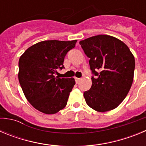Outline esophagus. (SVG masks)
Here are the masks:
<instances>
[{
  "instance_id": "1",
  "label": "esophagus",
  "mask_w": 146,
  "mask_h": 146,
  "mask_svg": "<svg viewBox=\"0 0 146 146\" xmlns=\"http://www.w3.org/2000/svg\"><path fill=\"white\" fill-rule=\"evenodd\" d=\"M81 80V78H78V77H75V82L76 83H79Z\"/></svg>"
}]
</instances>
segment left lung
<instances>
[{
    "instance_id": "obj_1",
    "label": "left lung",
    "mask_w": 146,
    "mask_h": 146,
    "mask_svg": "<svg viewBox=\"0 0 146 146\" xmlns=\"http://www.w3.org/2000/svg\"><path fill=\"white\" fill-rule=\"evenodd\" d=\"M90 58L92 86L83 94L90 108L107 112L119 105L133 82L135 58L121 40L108 35H98L80 42Z\"/></svg>"
}]
</instances>
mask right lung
I'll return each mask as SVG.
<instances>
[{
  "label": "right lung",
  "instance_id": "1",
  "mask_svg": "<svg viewBox=\"0 0 146 146\" xmlns=\"http://www.w3.org/2000/svg\"><path fill=\"white\" fill-rule=\"evenodd\" d=\"M76 42L77 40L40 42L27 49L20 58V84L28 101L40 112L55 114L66 105L75 80L58 78L55 74L58 69L64 68V58Z\"/></svg>",
  "mask_w": 146,
  "mask_h": 146
}]
</instances>
